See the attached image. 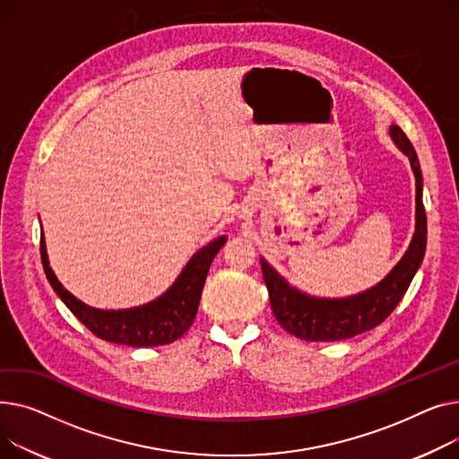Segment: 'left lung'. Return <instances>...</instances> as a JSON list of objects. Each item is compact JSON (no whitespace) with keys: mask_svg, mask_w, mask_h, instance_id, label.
I'll list each match as a JSON object with an SVG mask.
<instances>
[{"mask_svg":"<svg viewBox=\"0 0 459 459\" xmlns=\"http://www.w3.org/2000/svg\"><path fill=\"white\" fill-rule=\"evenodd\" d=\"M393 143L408 155L417 186L415 233L411 245L393 271L372 289L348 299H315L289 285L261 257V271L276 320L290 335L306 341H341L368 332L393 313L406 294L426 250V212L422 205V174L413 144L398 126H391Z\"/></svg>","mask_w":459,"mask_h":459,"instance_id":"1","label":"left lung"}]
</instances>
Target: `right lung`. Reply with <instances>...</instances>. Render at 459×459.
<instances>
[{
    "label": "right lung",
    "instance_id": "right-lung-1",
    "mask_svg": "<svg viewBox=\"0 0 459 459\" xmlns=\"http://www.w3.org/2000/svg\"><path fill=\"white\" fill-rule=\"evenodd\" d=\"M224 242L226 237H219L209 242L202 250H198L193 255V259L185 264L172 287L165 294H160L157 300L139 307L118 311L91 307L77 300L72 292H68L63 287V283L57 280L56 273H53L49 266L44 233L40 235V257L46 278L51 283L53 290L57 292V296L66 304V307L83 322L96 337L109 342L143 348L174 342L191 328L198 311L200 296L211 261L224 247Z\"/></svg>",
    "mask_w": 459,
    "mask_h": 459
}]
</instances>
